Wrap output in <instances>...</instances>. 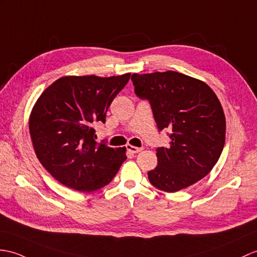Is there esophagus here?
<instances>
[{
  "label": "esophagus",
  "instance_id": "34e87169",
  "mask_svg": "<svg viewBox=\"0 0 257 257\" xmlns=\"http://www.w3.org/2000/svg\"><path fill=\"white\" fill-rule=\"evenodd\" d=\"M127 150L130 153H139L140 151H142V148H138V147H134V146L127 145Z\"/></svg>",
  "mask_w": 257,
  "mask_h": 257
}]
</instances>
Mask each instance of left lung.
<instances>
[{"instance_id":"obj_1","label":"left lung","mask_w":257,"mask_h":257,"mask_svg":"<svg viewBox=\"0 0 257 257\" xmlns=\"http://www.w3.org/2000/svg\"><path fill=\"white\" fill-rule=\"evenodd\" d=\"M135 93L151 105L159 131L171 130L170 146L157 149L158 165L148 172L154 187L175 193L198 182L221 156L225 141L222 106L205 82L166 71L133 74Z\"/></svg>"}]
</instances>
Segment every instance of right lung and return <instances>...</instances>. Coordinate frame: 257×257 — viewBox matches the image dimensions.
Instances as JSON below:
<instances>
[{
  "mask_svg": "<svg viewBox=\"0 0 257 257\" xmlns=\"http://www.w3.org/2000/svg\"><path fill=\"white\" fill-rule=\"evenodd\" d=\"M130 73L99 77L63 76L46 88L29 118L40 163L64 186L91 193L106 186L127 159L126 148L95 141V124L126 86Z\"/></svg>",
  "mask_w": 257,
  "mask_h": 257,
  "instance_id": "add662e5",
  "label": "right lung"
}]
</instances>
